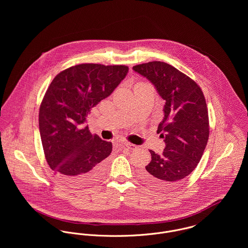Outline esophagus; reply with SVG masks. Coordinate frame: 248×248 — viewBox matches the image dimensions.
Instances as JSON below:
<instances>
[{
	"label": "esophagus",
	"mask_w": 248,
	"mask_h": 248,
	"mask_svg": "<svg viewBox=\"0 0 248 248\" xmlns=\"http://www.w3.org/2000/svg\"><path fill=\"white\" fill-rule=\"evenodd\" d=\"M124 146H125L127 149H129V150H136V149L138 148L137 145L132 144V143H130V142H124Z\"/></svg>",
	"instance_id": "obj_1"
}]
</instances>
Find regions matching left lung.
<instances>
[{"label": "left lung", "instance_id": "1", "mask_svg": "<svg viewBox=\"0 0 248 248\" xmlns=\"http://www.w3.org/2000/svg\"><path fill=\"white\" fill-rule=\"evenodd\" d=\"M146 77L163 100L164 118L157 133L164 139L161 155L150 150L152 160L141 177L157 188L175 186L200 162L209 138V119L202 91L190 77L173 66L153 61L133 67Z\"/></svg>", "mask_w": 248, "mask_h": 248}]
</instances>
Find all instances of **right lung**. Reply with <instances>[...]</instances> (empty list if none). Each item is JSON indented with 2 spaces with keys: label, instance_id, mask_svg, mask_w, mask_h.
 I'll return each instance as SVG.
<instances>
[{
  "label": "right lung",
  "instance_id": "right-lung-1",
  "mask_svg": "<svg viewBox=\"0 0 248 248\" xmlns=\"http://www.w3.org/2000/svg\"><path fill=\"white\" fill-rule=\"evenodd\" d=\"M129 71L127 66L80 64L50 83L39 110V130L49 167L75 187L93 184L106 171L111 142L85 127L91 108L107 98Z\"/></svg>",
  "mask_w": 248,
  "mask_h": 248
}]
</instances>
